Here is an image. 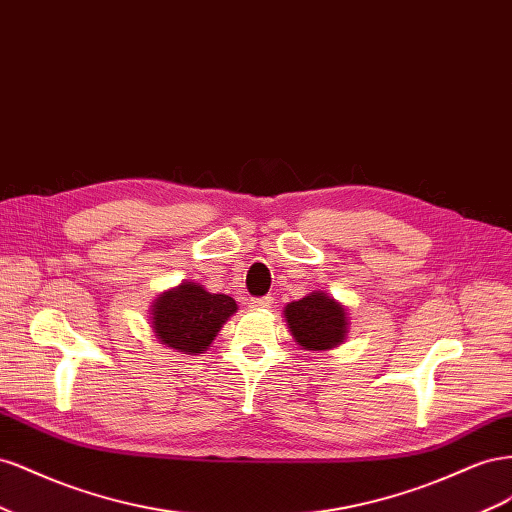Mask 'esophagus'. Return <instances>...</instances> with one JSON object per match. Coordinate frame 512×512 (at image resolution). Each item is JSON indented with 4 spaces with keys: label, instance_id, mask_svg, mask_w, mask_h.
Segmentation results:
<instances>
[{
    "label": "esophagus",
    "instance_id": "esophagus-1",
    "mask_svg": "<svg viewBox=\"0 0 512 512\" xmlns=\"http://www.w3.org/2000/svg\"><path fill=\"white\" fill-rule=\"evenodd\" d=\"M272 298L270 296H264V298H251V309H272Z\"/></svg>",
    "mask_w": 512,
    "mask_h": 512
}]
</instances>
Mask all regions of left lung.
I'll list each match as a JSON object with an SVG mask.
<instances>
[{
  "instance_id": "left-lung-1",
  "label": "left lung",
  "mask_w": 512,
  "mask_h": 512,
  "mask_svg": "<svg viewBox=\"0 0 512 512\" xmlns=\"http://www.w3.org/2000/svg\"><path fill=\"white\" fill-rule=\"evenodd\" d=\"M283 313L291 337L306 352H326L341 345L347 334L345 306L324 291L289 302Z\"/></svg>"
}]
</instances>
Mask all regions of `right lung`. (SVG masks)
<instances>
[{
	"label": "right lung",
	"instance_id": "obj_1",
	"mask_svg": "<svg viewBox=\"0 0 512 512\" xmlns=\"http://www.w3.org/2000/svg\"><path fill=\"white\" fill-rule=\"evenodd\" d=\"M238 311V304L225 294H210L199 283L186 281L163 291L152 304L154 337L184 354H203L218 330Z\"/></svg>",
	"mask_w": 512,
	"mask_h": 512
}]
</instances>
